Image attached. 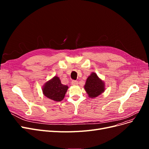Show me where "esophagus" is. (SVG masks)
Returning a JSON list of instances; mask_svg holds the SVG:
<instances>
[{"mask_svg": "<svg viewBox=\"0 0 149 149\" xmlns=\"http://www.w3.org/2000/svg\"><path fill=\"white\" fill-rule=\"evenodd\" d=\"M71 83H72V85H73V86L78 85V81H72Z\"/></svg>", "mask_w": 149, "mask_h": 149, "instance_id": "34e87169", "label": "esophagus"}]
</instances>
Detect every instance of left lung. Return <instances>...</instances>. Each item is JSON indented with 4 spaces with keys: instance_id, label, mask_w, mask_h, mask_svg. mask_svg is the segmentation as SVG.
I'll list each match as a JSON object with an SVG mask.
<instances>
[{
    "instance_id": "8db88e82",
    "label": "left lung",
    "mask_w": 149,
    "mask_h": 149,
    "mask_svg": "<svg viewBox=\"0 0 149 149\" xmlns=\"http://www.w3.org/2000/svg\"><path fill=\"white\" fill-rule=\"evenodd\" d=\"M84 88L90 98L99 96L106 90V85L104 81L99 78L97 74L92 72L85 83Z\"/></svg>"
}]
</instances>
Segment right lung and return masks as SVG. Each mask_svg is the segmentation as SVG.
I'll return each mask as SVG.
<instances>
[{"label": "right lung", "instance_id": "1", "mask_svg": "<svg viewBox=\"0 0 149 149\" xmlns=\"http://www.w3.org/2000/svg\"><path fill=\"white\" fill-rule=\"evenodd\" d=\"M68 86L61 84L60 78L55 76L45 83L42 87L43 95L54 101L63 100Z\"/></svg>", "mask_w": 149, "mask_h": 149}]
</instances>
